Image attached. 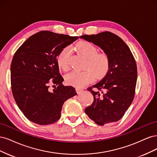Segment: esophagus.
Segmentation results:
<instances>
[{
  "label": "esophagus",
  "mask_w": 157,
  "mask_h": 157,
  "mask_svg": "<svg viewBox=\"0 0 157 157\" xmlns=\"http://www.w3.org/2000/svg\"><path fill=\"white\" fill-rule=\"evenodd\" d=\"M76 90H77V94H80V92H81L82 91V89H81V88H77V89H76Z\"/></svg>",
  "instance_id": "1"
}]
</instances>
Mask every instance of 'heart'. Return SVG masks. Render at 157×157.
Returning <instances> with one entry per match:
<instances>
[{"label":"heart","instance_id":"heart-1","mask_svg":"<svg viewBox=\"0 0 157 157\" xmlns=\"http://www.w3.org/2000/svg\"><path fill=\"white\" fill-rule=\"evenodd\" d=\"M77 49L80 54L87 58L84 71H73L65 77V80L69 84L76 87H82L92 81L94 77L99 78L105 75L109 69V58L107 54L98 53L97 47L92 42L82 41L78 43ZM71 54L70 46H66L61 50L57 57V63L63 71L69 69V59Z\"/></svg>","mask_w":157,"mask_h":157}]
</instances>
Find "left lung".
Listing matches in <instances>:
<instances>
[{"mask_svg": "<svg viewBox=\"0 0 157 157\" xmlns=\"http://www.w3.org/2000/svg\"><path fill=\"white\" fill-rule=\"evenodd\" d=\"M80 38L100 47L110 61L105 77L88 88L93 95L94 101L85 109V113L98 125L117 122L134 98L137 77L136 60L125 42L111 32L84 35ZM94 87L97 90H93Z\"/></svg>", "mask_w": 157, "mask_h": 157, "instance_id": "obj_1", "label": "left lung"}]
</instances>
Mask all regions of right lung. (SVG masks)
<instances>
[{"mask_svg":"<svg viewBox=\"0 0 157 157\" xmlns=\"http://www.w3.org/2000/svg\"><path fill=\"white\" fill-rule=\"evenodd\" d=\"M78 39L42 31L31 36L16 52L10 67L12 92L28 120L39 125L54 123L59 119L64 102L77 95L75 88L62 84L57 57ZM51 82L57 86L52 93L48 90Z\"/></svg>","mask_w":157,"mask_h":157,"instance_id":"right-lung-1","label":"right lung"}]
</instances>
